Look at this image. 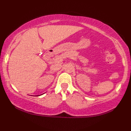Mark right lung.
Instances as JSON below:
<instances>
[{"instance_id":"right-lung-1","label":"right lung","mask_w":131,"mask_h":131,"mask_svg":"<svg viewBox=\"0 0 131 131\" xmlns=\"http://www.w3.org/2000/svg\"><path fill=\"white\" fill-rule=\"evenodd\" d=\"M40 95H37V96H40Z\"/></svg>"}]
</instances>
